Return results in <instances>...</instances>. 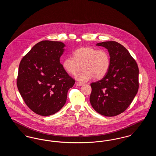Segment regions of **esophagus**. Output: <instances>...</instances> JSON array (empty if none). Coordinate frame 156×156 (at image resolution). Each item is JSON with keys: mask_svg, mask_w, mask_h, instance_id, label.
<instances>
[{"mask_svg": "<svg viewBox=\"0 0 156 156\" xmlns=\"http://www.w3.org/2000/svg\"><path fill=\"white\" fill-rule=\"evenodd\" d=\"M83 85V83H80V82H76V85L78 86V87H81Z\"/></svg>", "mask_w": 156, "mask_h": 156, "instance_id": "esophagus-1", "label": "esophagus"}]
</instances>
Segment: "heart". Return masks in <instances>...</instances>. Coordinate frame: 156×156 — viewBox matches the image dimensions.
<instances>
[{
  "label": "heart",
  "instance_id": "b5f03b06",
  "mask_svg": "<svg viewBox=\"0 0 156 156\" xmlns=\"http://www.w3.org/2000/svg\"><path fill=\"white\" fill-rule=\"evenodd\" d=\"M74 57H67L63 60L62 66L68 74H76L82 66L83 71L76 75L79 81H88L93 77L96 80L104 78L111 66V58L108 52L92 47H83L76 49Z\"/></svg>",
  "mask_w": 156,
  "mask_h": 156
}]
</instances>
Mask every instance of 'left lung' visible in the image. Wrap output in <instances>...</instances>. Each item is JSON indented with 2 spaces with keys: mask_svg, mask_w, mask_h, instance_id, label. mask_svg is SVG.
I'll use <instances>...</instances> for the list:
<instances>
[{
  "mask_svg": "<svg viewBox=\"0 0 156 156\" xmlns=\"http://www.w3.org/2000/svg\"><path fill=\"white\" fill-rule=\"evenodd\" d=\"M109 53L111 66L104 78L90 83V102L95 111L115 116L126 111L139 89V68L128 50L114 41L97 43Z\"/></svg>",
  "mask_w": 156,
  "mask_h": 156,
  "instance_id": "left-lung-1",
  "label": "left lung"
}]
</instances>
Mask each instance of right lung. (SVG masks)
I'll return each mask as SVG.
<instances>
[{"label": "right lung", "instance_id": "obj_1", "mask_svg": "<svg viewBox=\"0 0 156 156\" xmlns=\"http://www.w3.org/2000/svg\"><path fill=\"white\" fill-rule=\"evenodd\" d=\"M65 46L61 41H41L20 62L17 88L26 105L39 115L59 111L66 102L68 89L74 85L59 61Z\"/></svg>", "mask_w": 156, "mask_h": 156}]
</instances>
